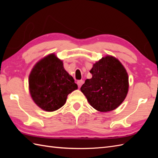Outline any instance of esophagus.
I'll use <instances>...</instances> for the list:
<instances>
[{
  "label": "esophagus",
  "mask_w": 158,
  "mask_h": 158,
  "mask_svg": "<svg viewBox=\"0 0 158 158\" xmlns=\"http://www.w3.org/2000/svg\"><path fill=\"white\" fill-rule=\"evenodd\" d=\"M83 83V80H79V81H77V85H78L79 88H81V86L82 85Z\"/></svg>",
  "instance_id": "esophagus-1"
}]
</instances>
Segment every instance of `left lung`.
I'll list each match as a JSON object with an SVG mask.
<instances>
[{
  "mask_svg": "<svg viewBox=\"0 0 158 158\" xmlns=\"http://www.w3.org/2000/svg\"><path fill=\"white\" fill-rule=\"evenodd\" d=\"M92 77L81 88L89 105L100 112L117 109L127 94L128 75L118 59L106 56L93 64Z\"/></svg>",
  "mask_w": 158,
  "mask_h": 158,
  "instance_id": "obj_1",
  "label": "left lung"
}]
</instances>
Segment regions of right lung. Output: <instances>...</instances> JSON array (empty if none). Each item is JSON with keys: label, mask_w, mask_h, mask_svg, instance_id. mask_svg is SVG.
I'll list each match as a JSON object with an SVG mask.
<instances>
[{"label": "right lung", "mask_w": 158, "mask_h": 158, "mask_svg": "<svg viewBox=\"0 0 158 158\" xmlns=\"http://www.w3.org/2000/svg\"><path fill=\"white\" fill-rule=\"evenodd\" d=\"M28 85L33 101L48 112L61 108L69 94L78 88L73 77L64 68L63 62L55 53L36 62L29 75Z\"/></svg>", "instance_id": "right-lung-1"}]
</instances>
